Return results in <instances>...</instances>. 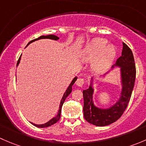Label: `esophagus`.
<instances>
[{
	"instance_id": "esophagus-1",
	"label": "esophagus",
	"mask_w": 146,
	"mask_h": 146,
	"mask_svg": "<svg viewBox=\"0 0 146 146\" xmlns=\"http://www.w3.org/2000/svg\"><path fill=\"white\" fill-rule=\"evenodd\" d=\"M84 83H85V81H84L83 79L82 78H78L76 82V85H78V87H82V85H84Z\"/></svg>"
}]
</instances>
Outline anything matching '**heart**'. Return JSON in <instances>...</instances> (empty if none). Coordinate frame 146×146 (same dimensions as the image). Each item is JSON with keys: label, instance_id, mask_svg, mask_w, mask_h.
<instances>
[{"label": "heart", "instance_id": "b5f03b06", "mask_svg": "<svg viewBox=\"0 0 146 146\" xmlns=\"http://www.w3.org/2000/svg\"><path fill=\"white\" fill-rule=\"evenodd\" d=\"M107 43V39L104 38H94L85 46L80 55L82 61H92L91 68L97 73L108 70L115 60L117 48Z\"/></svg>", "mask_w": 146, "mask_h": 146}]
</instances>
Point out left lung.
Wrapping results in <instances>:
<instances>
[{
  "instance_id": "left-lung-1",
  "label": "left lung",
  "mask_w": 146,
  "mask_h": 146,
  "mask_svg": "<svg viewBox=\"0 0 146 146\" xmlns=\"http://www.w3.org/2000/svg\"><path fill=\"white\" fill-rule=\"evenodd\" d=\"M116 68H119L121 91L115 103L107 108L100 107L95 104L94 85L96 78L92 77L89 88L82 91L84 117L87 121L97 126H107L118 120L127 107L131 96L136 79V66L132 51L123 42L121 56L117 60L111 70L100 78L106 77Z\"/></svg>"
}]
</instances>
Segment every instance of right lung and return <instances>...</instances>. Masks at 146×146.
Masks as SVG:
<instances>
[{
	"instance_id": "add662e5",
	"label": "right lung",
	"mask_w": 146,
	"mask_h": 146,
	"mask_svg": "<svg viewBox=\"0 0 146 146\" xmlns=\"http://www.w3.org/2000/svg\"><path fill=\"white\" fill-rule=\"evenodd\" d=\"M53 39V40H58V39H59V38H58L57 36H56V35H46V36H39V37H38L37 39H34V40H32V41H31V42H29V43L27 44V46L29 44L32 43V42H35V41L39 40V39ZM27 46H26V47H27ZM21 56H20V58H19V59H18V61H17V66H18V65L20 64V60H21ZM77 78H78L77 76H76V77H75L73 79V80H72L71 82H70V83L69 86L68 87V88H67V89H66V92H64V95H63L62 98H61V102H60L59 109H58V113H57V114L55 116V117H53L52 119H50V120L48 121H47L46 123H42V124H36V123H32V122H31V123H32V124H33L34 126H36V127L45 128V127H48V126H51V125H53V124H54V123H56V122L58 121L60 119V117H61V109H62L63 104H64L65 100H66V98H67V97L68 96V95H70V93H71V92H72V86H73V84L75 83V82L76 81Z\"/></svg>"
}]
</instances>
